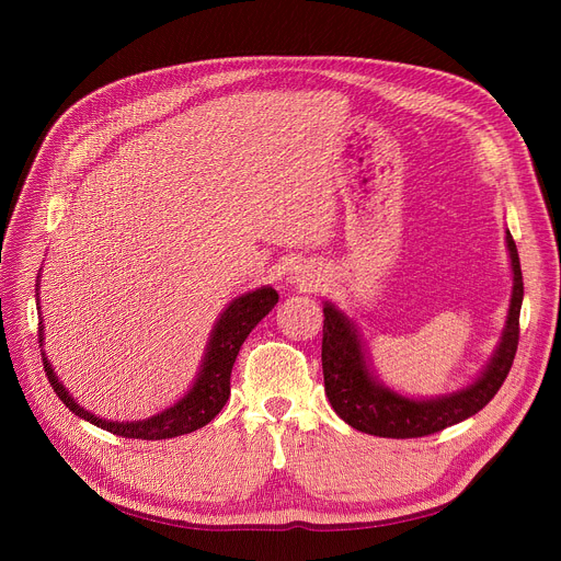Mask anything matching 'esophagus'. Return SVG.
<instances>
[{
  "mask_svg": "<svg viewBox=\"0 0 561 561\" xmlns=\"http://www.w3.org/2000/svg\"><path fill=\"white\" fill-rule=\"evenodd\" d=\"M288 275H290V277H288L290 284H300V286H307V288L316 286V282H318V277H320V275L313 271V265H307V263L293 265Z\"/></svg>",
  "mask_w": 561,
  "mask_h": 561,
  "instance_id": "esophagus-1",
  "label": "esophagus"
}]
</instances>
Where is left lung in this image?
Masks as SVG:
<instances>
[{
	"label": "left lung",
	"mask_w": 561,
	"mask_h": 561,
	"mask_svg": "<svg viewBox=\"0 0 561 561\" xmlns=\"http://www.w3.org/2000/svg\"><path fill=\"white\" fill-rule=\"evenodd\" d=\"M505 243L512 265V298L503 334L491 359L470 385L432 398H409L370 370L362 334L355 320L336 305L325 302L322 313V375L325 393L336 414L359 432L387 438H416L476 416L503 387L518 347V316L523 305V275L518 250L507 229Z\"/></svg>",
	"instance_id": "1"
}]
</instances>
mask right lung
Instances as JSON below:
<instances>
[{"instance_id": "add662e5", "label": "right lung", "mask_w": 561, "mask_h": 561, "mask_svg": "<svg viewBox=\"0 0 561 561\" xmlns=\"http://www.w3.org/2000/svg\"><path fill=\"white\" fill-rule=\"evenodd\" d=\"M38 286H41V273L36 279V302L41 309V293H38L41 288ZM277 300H279V296L273 286H261V288L243 293V296H239V298H233L225 307L220 318L216 320L193 387L174 404H170L168 409L159 411V414H154L150 419H142V421H123L121 423V421H106V419L91 414V411L83 409L70 396V391L61 385V379L56 377L49 359L45 357V350H43V366H45V373H47V379H49L54 393L61 398V402L72 411L75 416L93 423L106 432H113L115 436L159 440V438L191 434V432L204 427L206 423H211L218 416V411L225 407V402L229 398V377H231L236 355H239V350H241L243 341L248 339V334L259 325V320L273 311ZM43 332H45V328H43V316H41V322H38L41 345L45 341Z\"/></svg>"}]
</instances>
